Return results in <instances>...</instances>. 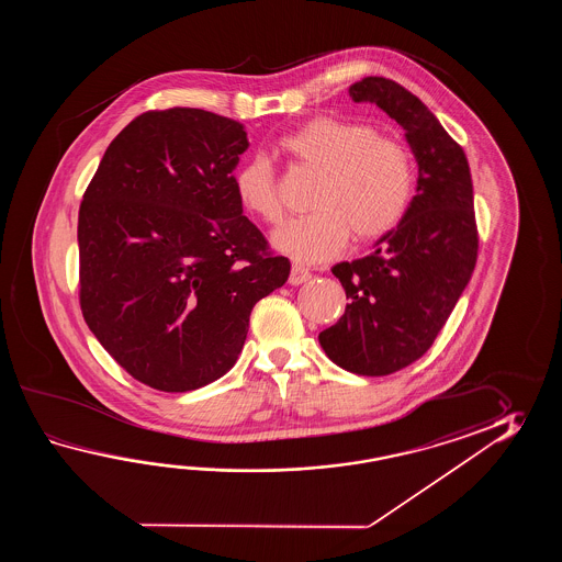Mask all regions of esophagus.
Here are the masks:
<instances>
[{
  "label": "esophagus",
  "mask_w": 562,
  "mask_h": 562,
  "mask_svg": "<svg viewBox=\"0 0 562 562\" xmlns=\"http://www.w3.org/2000/svg\"><path fill=\"white\" fill-rule=\"evenodd\" d=\"M310 269H305V267H301V265H293V267H291V273H289V283H291V285H301V283L310 281Z\"/></svg>",
  "instance_id": "34e87169"
}]
</instances>
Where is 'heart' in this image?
<instances>
[{
    "label": "heart",
    "instance_id": "b5f03b06",
    "mask_svg": "<svg viewBox=\"0 0 562 562\" xmlns=\"http://www.w3.org/2000/svg\"><path fill=\"white\" fill-rule=\"evenodd\" d=\"M277 150L319 172L310 215L289 218L273 233L277 249L301 263L331 259L349 235L370 243L394 233L416 199L414 156L370 124L317 116L281 136ZM233 184L240 206L259 221L273 225L283 215L276 172L263 156L243 162Z\"/></svg>",
    "mask_w": 562,
    "mask_h": 562
}]
</instances>
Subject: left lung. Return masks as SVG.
Instances as JSON below:
<instances>
[{"mask_svg":"<svg viewBox=\"0 0 562 562\" xmlns=\"http://www.w3.org/2000/svg\"><path fill=\"white\" fill-rule=\"evenodd\" d=\"M349 95L378 104L406 131L418 191L402 225L378 240L375 251L331 269L349 303L319 344L344 370L390 375L430 349L476 267L472 177L462 146L404 86L368 76L349 86Z\"/></svg>","mask_w":562,"mask_h":562,"instance_id":"left-lung-1","label":"left lung"}]
</instances>
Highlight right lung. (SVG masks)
I'll return each instance as SVG.
<instances>
[{
    "instance_id": "add662e5",
    "label": "right lung",
    "mask_w": 562,
    "mask_h": 562,
    "mask_svg": "<svg viewBox=\"0 0 562 562\" xmlns=\"http://www.w3.org/2000/svg\"><path fill=\"white\" fill-rule=\"evenodd\" d=\"M245 126L201 108L148 110L110 143L80 204V307L120 368L191 392L239 358L255 303L289 277L243 215Z\"/></svg>"
}]
</instances>
